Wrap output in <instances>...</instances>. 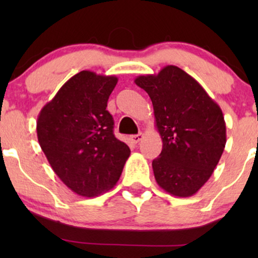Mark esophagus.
Wrapping results in <instances>:
<instances>
[{"label": "esophagus", "instance_id": "esophagus-1", "mask_svg": "<svg viewBox=\"0 0 258 258\" xmlns=\"http://www.w3.org/2000/svg\"><path fill=\"white\" fill-rule=\"evenodd\" d=\"M130 139H131V141H132V143L137 144V143H139V142L142 141V139H143V133H138V135H133V136H131V137H130Z\"/></svg>", "mask_w": 258, "mask_h": 258}]
</instances>
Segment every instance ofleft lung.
Returning <instances> with one entry per match:
<instances>
[{"label": "left lung", "instance_id": "obj_1", "mask_svg": "<svg viewBox=\"0 0 258 258\" xmlns=\"http://www.w3.org/2000/svg\"><path fill=\"white\" fill-rule=\"evenodd\" d=\"M136 85L149 94L162 150L153 160L156 183L174 197H191L209 180L226 147L220 105L197 80L174 65Z\"/></svg>", "mask_w": 258, "mask_h": 258}]
</instances>
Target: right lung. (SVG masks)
<instances>
[{"instance_id": "obj_1", "label": "right lung", "mask_w": 258, "mask_h": 258, "mask_svg": "<svg viewBox=\"0 0 258 258\" xmlns=\"http://www.w3.org/2000/svg\"><path fill=\"white\" fill-rule=\"evenodd\" d=\"M116 76L84 70L68 80L37 117V138L49 165L74 193L98 197L117 183L131 150L115 138L106 110Z\"/></svg>"}]
</instances>
